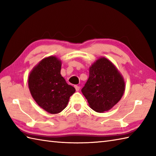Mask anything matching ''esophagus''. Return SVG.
<instances>
[{"label":"esophagus","instance_id":"esophagus-1","mask_svg":"<svg viewBox=\"0 0 156 156\" xmlns=\"http://www.w3.org/2000/svg\"><path fill=\"white\" fill-rule=\"evenodd\" d=\"M74 87L76 88V91H78L79 90H80V87H79V86H77V85H75Z\"/></svg>","mask_w":156,"mask_h":156}]
</instances>
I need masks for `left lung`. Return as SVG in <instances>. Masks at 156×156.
Here are the masks:
<instances>
[{
  "label": "left lung",
  "instance_id": "obj_1",
  "mask_svg": "<svg viewBox=\"0 0 156 156\" xmlns=\"http://www.w3.org/2000/svg\"><path fill=\"white\" fill-rule=\"evenodd\" d=\"M125 90L122 76L105 57H101L89 68V78L82 88L90 108L97 112L111 109L120 101Z\"/></svg>",
  "mask_w": 156,
  "mask_h": 156
}]
</instances>
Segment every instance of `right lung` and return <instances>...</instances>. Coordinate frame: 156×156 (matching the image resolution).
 Returning <instances> with one entry per match:
<instances>
[{"label":"right lung","mask_w":156,"mask_h":156,"mask_svg":"<svg viewBox=\"0 0 156 156\" xmlns=\"http://www.w3.org/2000/svg\"><path fill=\"white\" fill-rule=\"evenodd\" d=\"M62 62L55 56L41 60L30 73L28 87L36 103L50 114L63 111L76 89L61 75Z\"/></svg>","instance_id":"obj_1"}]
</instances>
